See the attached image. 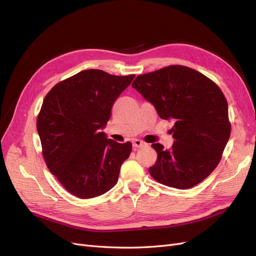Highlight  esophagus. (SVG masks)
Masks as SVG:
<instances>
[{
    "label": "esophagus",
    "instance_id": "esophagus-1",
    "mask_svg": "<svg viewBox=\"0 0 256 256\" xmlns=\"http://www.w3.org/2000/svg\"><path fill=\"white\" fill-rule=\"evenodd\" d=\"M146 145H147V144H146L145 142H143V141H141V140H138V139L132 141V146H134V147H137V148H140V147H144V146H146Z\"/></svg>",
    "mask_w": 256,
    "mask_h": 256
}]
</instances>
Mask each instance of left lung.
Instances as JSON below:
<instances>
[{
	"label": "left lung",
	"mask_w": 256,
	"mask_h": 256,
	"mask_svg": "<svg viewBox=\"0 0 256 256\" xmlns=\"http://www.w3.org/2000/svg\"><path fill=\"white\" fill-rule=\"evenodd\" d=\"M132 87L154 106L160 118L176 121L172 148L152 145L158 158L150 176L180 190L206 178L218 166L232 130L221 89L204 74L182 65L138 76Z\"/></svg>",
	"instance_id": "obj_1"
}]
</instances>
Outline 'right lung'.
I'll return each mask as SVG.
<instances>
[{
	"label": "right lung",
	"instance_id": "right-lung-1",
	"mask_svg": "<svg viewBox=\"0 0 256 256\" xmlns=\"http://www.w3.org/2000/svg\"><path fill=\"white\" fill-rule=\"evenodd\" d=\"M135 78L100 70L80 72L54 86L37 117V132L50 171L70 194L83 199L116 184L132 143L102 132L117 98Z\"/></svg>",
	"mask_w": 256,
	"mask_h": 256
}]
</instances>
